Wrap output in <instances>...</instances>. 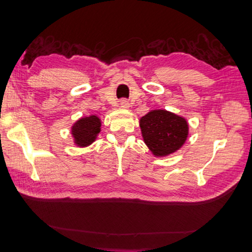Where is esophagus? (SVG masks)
<instances>
[{"instance_id": "34e87169", "label": "esophagus", "mask_w": 252, "mask_h": 252, "mask_svg": "<svg viewBox=\"0 0 252 252\" xmlns=\"http://www.w3.org/2000/svg\"><path fill=\"white\" fill-rule=\"evenodd\" d=\"M120 107L123 108V109H129V108H130V102L127 101L126 99H122L120 101Z\"/></svg>"}]
</instances>
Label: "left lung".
Segmentation results:
<instances>
[{
	"label": "left lung",
	"instance_id": "8db88e82",
	"mask_svg": "<svg viewBox=\"0 0 252 252\" xmlns=\"http://www.w3.org/2000/svg\"><path fill=\"white\" fill-rule=\"evenodd\" d=\"M143 141L155 157H166L179 151L189 135L186 118L165 109L147 112L140 119Z\"/></svg>",
	"mask_w": 252,
	"mask_h": 252
}]
</instances>
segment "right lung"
I'll return each instance as SVG.
<instances>
[{"label": "right lung", "instance_id": "add662e5", "mask_svg": "<svg viewBox=\"0 0 252 252\" xmlns=\"http://www.w3.org/2000/svg\"><path fill=\"white\" fill-rule=\"evenodd\" d=\"M101 120L99 117L91 115L80 118L71 127L73 142L77 147H87L96 141L101 130Z\"/></svg>", "mask_w": 252, "mask_h": 252}]
</instances>
